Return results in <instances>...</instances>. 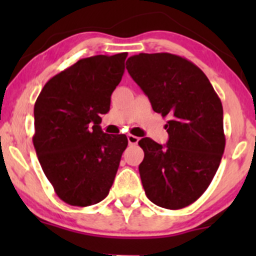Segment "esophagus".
Returning <instances> with one entry per match:
<instances>
[{
  "label": "esophagus",
  "mask_w": 256,
  "mask_h": 256,
  "mask_svg": "<svg viewBox=\"0 0 256 256\" xmlns=\"http://www.w3.org/2000/svg\"><path fill=\"white\" fill-rule=\"evenodd\" d=\"M128 144H138V136H134V135H128Z\"/></svg>",
  "instance_id": "34e87169"
}]
</instances>
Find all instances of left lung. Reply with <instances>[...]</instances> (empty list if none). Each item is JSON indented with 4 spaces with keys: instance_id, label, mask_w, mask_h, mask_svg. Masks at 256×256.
Here are the masks:
<instances>
[{
    "instance_id": "1",
    "label": "left lung",
    "mask_w": 256,
    "mask_h": 256,
    "mask_svg": "<svg viewBox=\"0 0 256 256\" xmlns=\"http://www.w3.org/2000/svg\"><path fill=\"white\" fill-rule=\"evenodd\" d=\"M126 69L148 96L154 112L168 118L166 146L138 141V166L147 198L166 209L192 204L210 184L226 147L223 106L206 74L171 53H140Z\"/></svg>"
}]
</instances>
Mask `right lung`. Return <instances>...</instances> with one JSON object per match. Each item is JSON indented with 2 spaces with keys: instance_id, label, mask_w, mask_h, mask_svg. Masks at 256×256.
<instances>
[{
  "instance_id": "right-lung-1",
  "label": "right lung",
  "mask_w": 256,
  "mask_h": 256,
  "mask_svg": "<svg viewBox=\"0 0 256 256\" xmlns=\"http://www.w3.org/2000/svg\"><path fill=\"white\" fill-rule=\"evenodd\" d=\"M128 53L80 59L46 82L34 104L33 144L43 172L66 204L88 207L112 188L126 135H109L100 115L110 110Z\"/></svg>"
}]
</instances>
